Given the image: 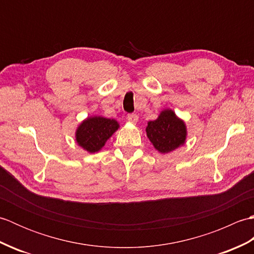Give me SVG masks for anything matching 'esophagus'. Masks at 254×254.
<instances>
[{
	"label": "esophagus",
	"instance_id": "1",
	"mask_svg": "<svg viewBox=\"0 0 254 254\" xmlns=\"http://www.w3.org/2000/svg\"><path fill=\"white\" fill-rule=\"evenodd\" d=\"M127 121L130 123H136L138 120V117L135 113H130V115H127Z\"/></svg>",
	"mask_w": 254,
	"mask_h": 254
}]
</instances>
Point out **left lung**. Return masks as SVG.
<instances>
[{
	"instance_id": "obj_1",
	"label": "left lung",
	"mask_w": 254,
	"mask_h": 254,
	"mask_svg": "<svg viewBox=\"0 0 254 254\" xmlns=\"http://www.w3.org/2000/svg\"><path fill=\"white\" fill-rule=\"evenodd\" d=\"M149 141L160 153H169L186 141V126L174 111L165 110L157 120L149 121L146 127Z\"/></svg>"
}]
</instances>
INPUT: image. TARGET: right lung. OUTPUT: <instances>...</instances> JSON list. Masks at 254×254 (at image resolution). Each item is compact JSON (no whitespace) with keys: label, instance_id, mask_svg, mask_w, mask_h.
<instances>
[{"label":"right lung","instance_id":"right-lung-1","mask_svg":"<svg viewBox=\"0 0 254 254\" xmlns=\"http://www.w3.org/2000/svg\"><path fill=\"white\" fill-rule=\"evenodd\" d=\"M119 124L113 119L102 117L88 118L78 127L76 141L89 153H96L104 146L107 139L115 133Z\"/></svg>","mask_w":254,"mask_h":254}]
</instances>
